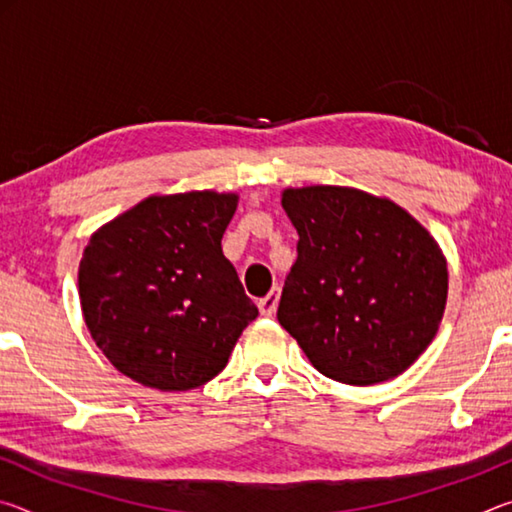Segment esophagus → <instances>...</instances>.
Instances as JSON below:
<instances>
[{
	"label": "esophagus",
	"mask_w": 512,
	"mask_h": 512,
	"mask_svg": "<svg viewBox=\"0 0 512 512\" xmlns=\"http://www.w3.org/2000/svg\"><path fill=\"white\" fill-rule=\"evenodd\" d=\"M277 302H280V289H273L266 298H262V300L257 302L259 314L266 316V318H271L275 314V309H277Z\"/></svg>",
	"instance_id": "34e87169"
}]
</instances>
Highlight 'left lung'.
Segmentation results:
<instances>
[{"mask_svg":"<svg viewBox=\"0 0 512 512\" xmlns=\"http://www.w3.org/2000/svg\"><path fill=\"white\" fill-rule=\"evenodd\" d=\"M298 259L277 320L318 372L352 386L393 379L443 320L447 262L427 230L388 198L359 189H287Z\"/></svg>","mask_w":512,"mask_h":512,"instance_id":"left-lung-1","label":"left lung"}]
</instances>
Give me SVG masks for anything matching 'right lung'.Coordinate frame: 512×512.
I'll return each mask as SVG.
<instances>
[{"mask_svg": "<svg viewBox=\"0 0 512 512\" xmlns=\"http://www.w3.org/2000/svg\"><path fill=\"white\" fill-rule=\"evenodd\" d=\"M237 194L151 196L90 237L79 296L121 375L189 391L219 375L257 307L221 250Z\"/></svg>", "mask_w": 512, "mask_h": 512, "instance_id": "obj_1", "label": "right lung"}]
</instances>
